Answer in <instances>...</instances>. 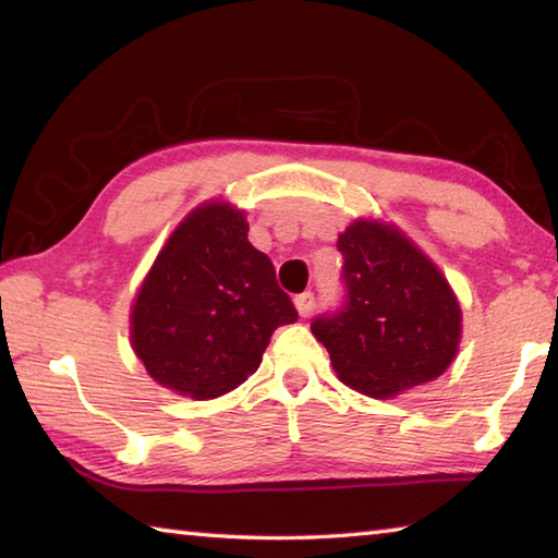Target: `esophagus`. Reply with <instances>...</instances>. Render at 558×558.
<instances>
[{
	"instance_id": "1",
	"label": "esophagus",
	"mask_w": 558,
	"mask_h": 558,
	"mask_svg": "<svg viewBox=\"0 0 558 558\" xmlns=\"http://www.w3.org/2000/svg\"><path fill=\"white\" fill-rule=\"evenodd\" d=\"M295 307H298L300 317H307L310 313H313V307H315V295H313V292H302V295H298L295 298Z\"/></svg>"
}]
</instances>
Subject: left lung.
Instances as JSON below:
<instances>
[{
	"label": "left lung",
	"mask_w": 558,
	"mask_h": 558,
	"mask_svg": "<svg viewBox=\"0 0 558 558\" xmlns=\"http://www.w3.org/2000/svg\"><path fill=\"white\" fill-rule=\"evenodd\" d=\"M347 305L313 335L337 379L393 399L448 369L462 337L460 302L440 268L393 223L356 219L339 233Z\"/></svg>",
	"instance_id": "8db88e82"
}]
</instances>
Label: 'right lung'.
I'll use <instances>...</instances> for the list:
<instances>
[{
  "instance_id": "1",
  "label": "right lung",
  "mask_w": 558,
  "mask_h": 558,
  "mask_svg": "<svg viewBox=\"0 0 558 558\" xmlns=\"http://www.w3.org/2000/svg\"><path fill=\"white\" fill-rule=\"evenodd\" d=\"M298 310L245 214L204 202L169 233L132 300L130 342L147 374L179 396L209 401L258 369L280 325Z\"/></svg>"
}]
</instances>
